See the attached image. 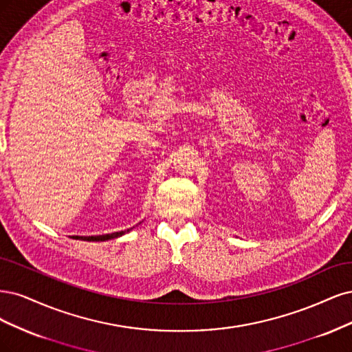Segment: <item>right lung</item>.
<instances>
[{
	"label": "right lung",
	"instance_id": "1",
	"mask_svg": "<svg viewBox=\"0 0 352 352\" xmlns=\"http://www.w3.org/2000/svg\"><path fill=\"white\" fill-rule=\"evenodd\" d=\"M130 230L127 231H120V232H112V234H105V235H95V236H73L76 238V240H83V241H107V240H112V238H117V236H121L122 234L129 232Z\"/></svg>",
	"mask_w": 352,
	"mask_h": 352
}]
</instances>
